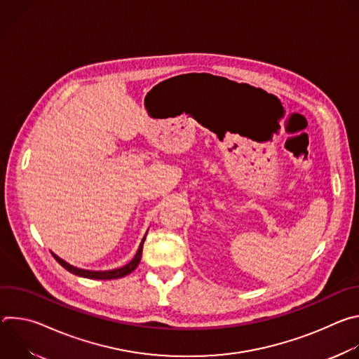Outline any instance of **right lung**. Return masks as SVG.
<instances>
[{"mask_svg": "<svg viewBox=\"0 0 359 359\" xmlns=\"http://www.w3.org/2000/svg\"><path fill=\"white\" fill-rule=\"evenodd\" d=\"M143 243H144V237H143V240H142V243H140V245H139V250H137L136 255H135L133 260H132L130 263H128L126 266H123V267H121V269H115V270H109V271H89V270L76 269V267L68 264L67 262H64L62 259H60L58 255H55L54 252H53V255H54V259H55L65 270H68L69 273H72V274H75V276L85 277V278H95V280H114V278H122V277L130 274V273L137 267V264L140 263V259H142Z\"/></svg>", "mask_w": 359, "mask_h": 359, "instance_id": "add662e5", "label": "right lung"}]
</instances>
